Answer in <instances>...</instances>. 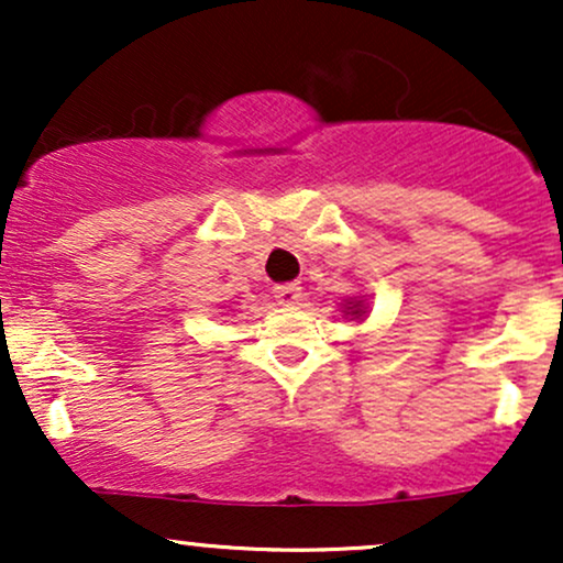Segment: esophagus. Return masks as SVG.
Here are the masks:
<instances>
[{
  "label": "esophagus",
  "mask_w": 563,
  "mask_h": 563,
  "mask_svg": "<svg viewBox=\"0 0 563 563\" xmlns=\"http://www.w3.org/2000/svg\"><path fill=\"white\" fill-rule=\"evenodd\" d=\"M275 301L283 303V307H294L301 299V286L299 283H286V286H275L273 288Z\"/></svg>",
  "instance_id": "esophagus-1"
}]
</instances>
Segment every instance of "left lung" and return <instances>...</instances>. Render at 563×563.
Segmentation results:
<instances>
[{
  "label": "left lung",
  "mask_w": 563,
  "mask_h": 563,
  "mask_svg": "<svg viewBox=\"0 0 563 563\" xmlns=\"http://www.w3.org/2000/svg\"><path fill=\"white\" fill-rule=\"evenodd\" d=\"M365 303H363V299H349L346 301V307H344V314H349V318H365Z\"/></svg>",
  "instance_id": "8db88e82"
}]
</instances>
